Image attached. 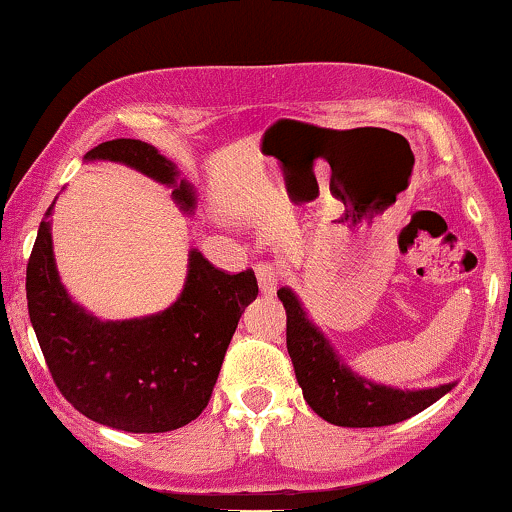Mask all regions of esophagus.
Wrapping results in <instances>:
<instances>
[{
    "label": "esophagus",
    "instance_id": "34e87169",
    "mask_svg": "<svg viewBox=\"0 0 512 512\" xmlns=\"http://www.w3.org/2000/svg\"><path fill=\"white\" fill-rule=\"evenodd\" d=\"M255 274H257V284H260V291L267 293V296H272L276 286H279V269L269 262H260L255 267Z\"/></svg>",
    "mask_w": 512,
    "mask_h": 512
}]
</instances>
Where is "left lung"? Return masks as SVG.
<instances>
[{
	"label": "left lung",
	"instance_id": "obj_1",
	"mask_svg": "<svg viewBox=\"0 0 512 512\" xmlns=\"http://www.w3.org/2000/svg\"><path fill=\"white\" fill-rule=\"evenodd\" d=\"M276 296L286 308V346L305 402L317 416L334 426L373 428L399 424L431 407L457 385L445 383L424 390H399L392 385L373 383L346 366L325 332L305 313L296 291L284 286L276 291Z\"/></svg>",
	"mask_w": 512,
	"mask_h": 512
}]
</instances>
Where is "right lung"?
<instances>
[{"instance_id":"1","label":"right lung","mask_w":512,"mask_h":512,"mask_svg":"<svg viewBox=\"0 0 512 512\" xmlns=\"http://www.w3.org/2000/svg\"><path fill=\"white\" fill-rule=\"evenodd\" d=\"M84 161L122 163L170 187L185 214L197 207L192 182L139 139L103 142ZM52 209L55 202L40 221L28 260L26 298L64 399L96 424L127 433H166L195 421L209 404L240 315L257 298L255 272L226 274L192 248L175 303L154 315L101 320L64 289L52 252Z\"/></svg>"}]
</instances>
